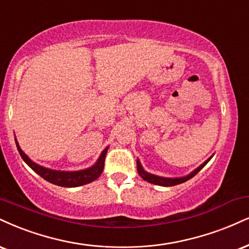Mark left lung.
<instances>
[{
  "mask_svg": "<svg viewBox=\"0 0 249 249\" xmlns=\"http://www.w3.org/2000/svg\"><path fill=\"white\" fill-rule=\"evenodd\" d=\"M211 158H209L204 163H202L199 167H197V168L195 169L194 172H191L189 175L183 176V178H162V176L153 175V174L147 173L145 169L142 168V163H140L139 160H137V169H138V174H139V175L142 176V178L145 179V181L149 182V183H153V184H157V185H162V187H173V185H178L179 183H183V182L188 181V179H190L191 178H194V176L196 175V174L198 173L199 170L202 169L203 167H204L205 164L211 160Z\"/></svg>",
  "mask_w": 249,
  "mask_h": 249,
  "instance_id": "left-lung-1",
  "label": "left lung"
}]
</instances>
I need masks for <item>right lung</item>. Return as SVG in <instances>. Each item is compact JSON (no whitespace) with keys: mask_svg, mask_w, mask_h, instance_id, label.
Segmentation results:
<instances>
[{"mask_svg":"<svg viewBox=\"0 0 249 249\" xmlns=\"http://www.w3.org/2000/svg\"><path fill=\"white\" fill-rule=\"evenodd\" d=\"M16 145L20 157H22V159L25 161V163L28 164L30 168L34 170V172L37 173L38 175H40L44 179H46L47 182H50V183L60 185V187H65V188L80 187V185L90 183V182L95 181L96 178H100L102 172H103L104 169V160H106L107 148H109L107 147L104 149V151L101 153L100 158H98V160L96 161V163L94 166L89 167V168L76 170V172H61V170H53V169H49V168H45V167L39 166V164L34 162L28 155L24 153L22 148L19 147L17 140H16Z\"/></svg>","mask_w":249,"mask_h":249,"instance_id":"1","label":"right lung"}]
</instances>
